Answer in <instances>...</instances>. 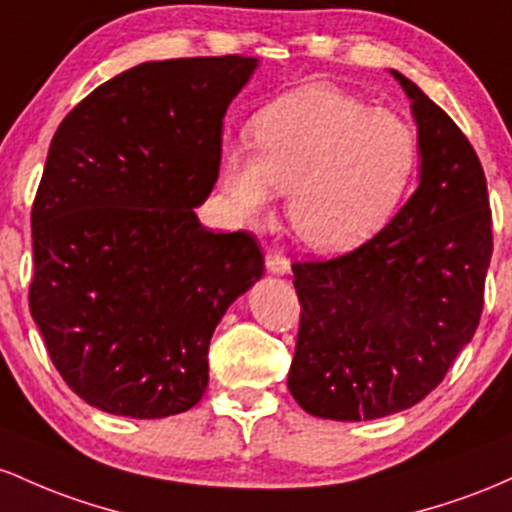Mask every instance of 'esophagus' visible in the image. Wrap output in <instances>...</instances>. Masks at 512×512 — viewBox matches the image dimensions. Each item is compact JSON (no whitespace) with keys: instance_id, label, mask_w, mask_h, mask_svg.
I'll list each match as a JSON object with an SVG mask.
<instances>
[{"instance_id":"esophagus-1","label":"esophagus","mask_w":512,"mask_h":512,"mask_svg":"<svg viewBox=\"0 0 512 512\" xmlns=\"http://www.w3.org/2000/svg\"><path fill=\"white\" fill-rule=\"evenodd\" d=\"M266 266L273 275H287L290 273V261L283 256V251H268L266 254Z\"/></svg>"}]
</instances>
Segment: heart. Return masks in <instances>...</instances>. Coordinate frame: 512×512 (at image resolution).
Instances as JSON below:
<instances>
[{"label": "heart", "instance_id": "1", "mask_svg": "<svg viewBox=\"0 0 512 512\" xmlns=\"http://www.w3.org/2000/svg\"><path fill=\"white\" fill-rule=\"evenodd\" d=\"M254 149L225 147L220 183L237 215L254 220L287 193V220L304 244L346 251L392 217L416 166V132L392 111L309 84L251 125Z\"/></svg>", "mask_w": 512, "mask_h": 512}]
</instances>
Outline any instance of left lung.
<instances>
[{
	"mask_svg": "<svg viewBox=\"0 0 512 512\" xmlns=\"http://www.w3.org/2000/svg\"><path fill=\"white\" fill-rule=\"evenodd\" d=\"M392 74L418 125L416 193L350 254L292 263L302 312L287 389L331 421H372L426 399L484 309L493 251L484 169L455 120Z\"/></svg>",
	"mask_w": 512,
	"mask_h": 512,
	"instance_id": "left-lung-1",
	"label": "left lung"
}]
</instances>
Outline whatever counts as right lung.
Wrapping results in <instances>:
<instances>
[{
	"label": "right lung",
	"instance_id": "1",
	"mask_svg": "<svg viewBox=\"0 0 512 512\" xmlns=\"http://www.w3.org/2000/svg\"><path fill=\"white\" fill-rule=\"evenodd\" d=\"M256 57L142 62L91 91L50 142L31 212V317L86 404L128 418L188 411L210 338L263 275L258 241L215 234L222 118Z\"/></svg>",
	"mask_w": 512,
	"mask_h": 512
}]
</instances>
